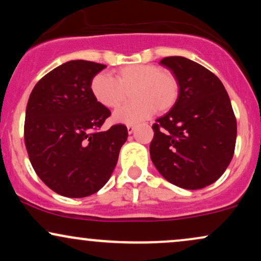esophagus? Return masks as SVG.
Instances as JSON below:
<instances>
[{
    "mask_svg": "<svg viewBox=\"0 0 261 261\" xmlns=\"http://www.w3.org/2000/svg\"><path fill=\"white\" fill-rule=\"evenodd\" d=\"M135 128H136V126H135L134 124H128L127 125V133L128 134H133L135 131Z\"/></svg>",
    "mask_w": 261,
    "mask_h": 261,
    "instance_id": "34e87169",
    "label": "esophagus"
}]
</instances>
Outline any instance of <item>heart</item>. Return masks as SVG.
Segmentation results:
<instances>
[{"mask_svg":"<svg viewBox=\"0 0 261 261\" xmlns=\"http://www.w3.org/2000/svg\"><path fill=\"white\" fill-rule=\"evenodd\" d=\"M130 91L134 100L114 113L115 121L135 124L154 112H168L178 100L179 82L170 71L151 64L124 66L116 71L115 79L99 72L91 81L92 95L108 109L124 103Z\"/></svg>","mask_w":261,"mask_h":261,"instance_id":"obj_1","label":"heart"}]
</instances>
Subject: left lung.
<instances>
[{"mask_svg": "<svg viewBox=\"0 0 261 261\" xmlns=\"http://www.w3.org/2000/svg\"><path fill=\"white\" fill-rule=\"evenodd\" d=\"M179 82L174 107L153 124L149 154L163 178L189 190L223 174L234 153L237 120L220 79L182 56L161 60Z\"/></svg>", "mask_w": 261, "mask_h": 261, "instance_id": "8db88e82", "label": "left lung"}]
</instances>
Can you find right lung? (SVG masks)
I'll use <instances>...</instances> for the list:
<instances>
[{"label":"right lung","mask_w":261,"mask_h":261,"mask_svg":"<svg viewBox=\"0 0 261 261\" xmlns=\"http://www.w3.org/2000/svg\"><path fill=\"white\" fill-rule=\"evenodd\" d=\"M107 66L85 60L65 62L45 74L31 93L24 141L39 178L67 197H86L109 180L127 140L125 125L100 131L110 110L91 92V81Z\"/></svg>","instance_id":"obj_1"}]
</instances>
